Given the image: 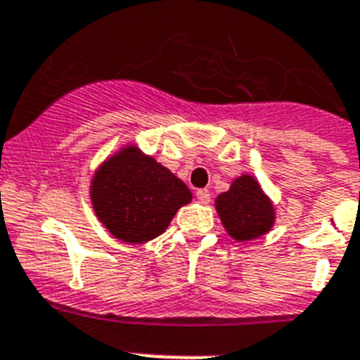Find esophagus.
Here are the masks:
<instances>
[{
	"label": "esophagus",
	"instance_id": "34e87169",
	"mask_svg": "<svg viewBox=\"0 0 360 360\" xmlns=\"http://www.w3.org/2000/svg\"><path fill=\"white\" fill-rule=\"evenodd\" d=\"M195 195H196V198H198V202H200V204H210L211 195L207 191H205V189H198V191H196Z\"/></svg>",
	"mask_w": 360,
	"mask_h": 360
}]
</instances>
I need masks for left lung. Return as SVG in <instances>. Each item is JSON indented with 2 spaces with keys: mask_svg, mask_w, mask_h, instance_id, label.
<instances>
[{
  "mask_svg": "<svg viewBox=\"0 0 360 360\" xmlns=\"http://www.w3.org/2000/svg\"><path fill=\"white\" fill-rule=\"evenodd\" d=\"M214 210L235 242L255 240L275 226V204L253 174L236 176L229 189L214 198Z\"/></svg>",
  "mask_w": 360,
  "mask_h": 360,
  "instance_id": "left-lung-1",
  "label": "left lung"
}]
</instances>
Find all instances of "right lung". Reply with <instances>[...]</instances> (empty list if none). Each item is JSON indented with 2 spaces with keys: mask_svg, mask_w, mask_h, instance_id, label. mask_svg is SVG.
I'll return each instance as SVG.
<instances>
[{
  "mask_svg": "<svg viewBox=\"0 0 360 360\" xmlns=\"http://www.w3.org/2000/svg\"><path fill=\"white\" fill-rule=\"evenodd\" d=\"M89 196L98 220L125 244L160 236L176 211L193 200L176 174L134 143H125L98 165Z\"/></svg>",
  "mask_w": 360,
  "mask_h": 360,
  "instance_id": "obj_1",
  "label": "right lung"
}]
</instances>
